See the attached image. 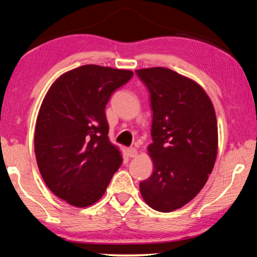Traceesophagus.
Instances as JSON below:
<instances>
[{
  "label": "esophagus",
  "instance_id": "obj_1",
  "mask_svg": "<svg viewBox=\"0 0 257 257\" xmlns=\"http://www.w3.org/2000/svg\"><path fill=\"white\" fill-rule=\"evenodd\" d=\"M127 155L129 156L130 159L136 158V156H137V150L135 149V147H129V149H127Z\"/></svg>",
  "mask_w": 257,
  "mask_h": 257
}]
</instances>
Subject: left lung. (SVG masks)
Segmentation results:
<instances>
[{
    "label": "left lung",
    "instance_id": "left-lung-1",
    "mask_svg": "<svg viewBox=\"0 0 257 257\" xmlns=\"http://www.w3.org/2000/svg\"><path fill=\"white\" fill-rule=\"evenodd\" d=\"M136 75L149 89L153 112L149 152L154 170L139 189L151 207L170 212L196 196L214 167V107L201 86L170 69H142Z\"/></svg>",
    "mask_w": 257,
    "mask_h": 257
}]
</instances>
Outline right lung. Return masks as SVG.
<instances>
[{
    "instance_id": "add662e5",
    "label": "right lung",
    "mask_w": 257,
    "mask_h": 257,
    "mask_svg": "<svg viewBox=\"0 0 257 257\" xmlns=\"http://www.w3.org/2000/svg\"><path fill=\"white\" fill-rule=\"evenodd\" d=\"M133 76L87 64L61 76L42 103L35 129L37 165L52 193L70 205L97 202L122 163L108 141L105 106Z\"/></svg>"
}]
</instances>
